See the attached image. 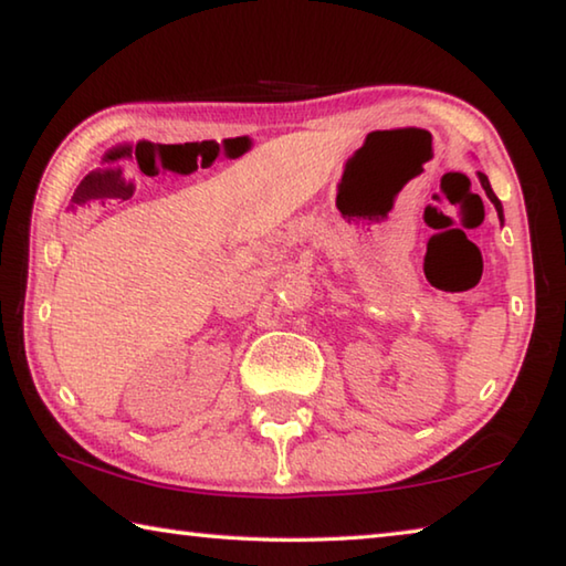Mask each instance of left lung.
Masks as SVG:
<instances>
[{"label": "left lung", "mask_w": 566, "mask_h": 566, "mask_svg": "<svg viewBox=\"0 0 566 566\" xmlns=\"http://www.w3.org/2000/svg\"><path fill=\"white\" fill-rule=\"evenodd\" d=\"M479 175V181H482V189L486 191V197H490V202L494 205V209H496V217H500V222H504V209H502V202L500 199H496V195L492 191V185H490V179H486V175H482V171H476Z\"/></svg>", "instance_id": "8db88e82"}]
</instances>
